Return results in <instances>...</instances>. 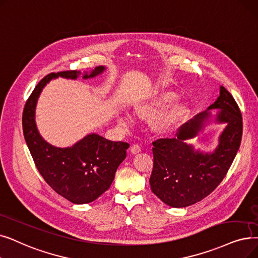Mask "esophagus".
Here are the masks:
<instances>
[{"mask_svg": "<svg viewBox=\"0 0 258 258\" xmlns=\"http://www.w3.org/2000/svg\"><path fill=\"white\" fill-rule=\"evenodd\" d=\"M140 152H141L140 145L134 144V145H132V147H131V153H132L133 155H136V154H138V153H140Z\"/></svg>", "mask_w": 258, "mask_h": 258, "instance_id": "1", "label": "esophagus"}]
</instances>
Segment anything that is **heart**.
<instances>
[{
    "label": "heart",
    "instance_id": "heart-1",
    "mask_svg": "<svg viewBox=\"0 0 258 258\" xmlns=\"http://www.w3.org/2000/svg\"><path fill=\"white\" fill-rule=\"evenodd\" d=\"M177 99L178 96L174 92H164L158 96L136 104L134 107V113L139 119L151 120L160 116L167 108L175 103ZM188 113L189 106L187 103L177 102L169 111L165 112L161 117L155 121L153 128L159 134L169 133L175 126H177L188 115ZM117 122L118 125L124 131L130 130L133 123L132 118L128 115H119L117 117Z\"/></svg>",
    "mask_w": 258,
    "mask_h": 258
}]
</instances>
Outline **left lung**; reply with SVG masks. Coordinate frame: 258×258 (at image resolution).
<instances>
[{
	"label": "left lung",
	"mask_w": 258,
	"mask_h": 258,
	"mask_svg": "<svg viewBox=\"0 0 258 258\" xmlns=\"http://www.w3.org/2000/svg\"><path fill=\"white\" fill-rule=\"evenodd\" d=\"M213 120L225 124L214 151L204 152L186 142ZM176 135V138L153 142L154 165L150 184L153 193L165 205L185 208L211 194L228 173L242 136L238 105L227 89L220 86L216 101L179 127Z\"/></svg>",
	"instance_id": "8db88e82"
}]
</instances>
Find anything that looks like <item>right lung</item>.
<instances>
[{"label":"right lung","mask_w":258,"mask_h":258,"mask_svg":"<svg viewBox=\"0 0 258 258\" xmlns=\"http://www.w3.org/2000/svg\"><path fill=\"white\" fill-rule=\"evenodd\" d=\"M106 67L97 66L89 73L67 71L49 74L39 82L24 107L22 124L32 159L48 185L71 203L89 204L113 183L116 171L125 159L126 142L109 141L98 134H88L69 148H58L43 139L36 123V107L43 88L55 78L77 80L95 78Z\"/></svg>","instance_id":"1"}]
</instances>
